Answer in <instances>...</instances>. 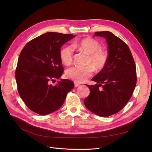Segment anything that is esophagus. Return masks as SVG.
Returning a JSON list of instances; mask_svg holds the SVG:
<instances>
[{
	"label": "esophagus",
	"mask_w": 152,
	"mask_h": 152,
	"mask_svg": "<svg viewBox=\"0 0 152 152\" xmlns=\"http://www.w3.org/2000/svg\"><path fill=\"white\" fill-rule=\"evenodd\" d=\"M80 86V84H78L77 82H75V87H78V86Z\"/></svg>",
	"instance_id": "1"
}]
</instances>
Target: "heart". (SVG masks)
<instances>
[{"instance_id":"b5f03b06","label":"heart","mask_w":152,"mask_h":152,"mask_svg":"<svg viewBox=\"0 0 152 152\" xmlns=\"http://www.w3.org/2000/svg\"><path fill=\"white\" fill-rule=\"evenodd\" d=\"M73 47L78 48L89 54L87 64L84 66H73L66 70V76L75 82H84L89 78L94 71L101 70L106 66L108 61V53L104 49L101 48L98 40L93 38H85L79 42L73 44ZM61 61L65 65H69L73 59V49L70 45L64 46L60 50Z\"/></svg>"}]
</instances>
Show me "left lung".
Returning a JSON list of instances; mask_svg holds the SVG:
<instances>
[{
	"mask_svg": "<svg viewBox=\"0 0 152 152\" xmlns=\"http://www.w3.org/2000/svg\"><path fill=\"white\" fill-rule=\"evenodd\" d=\"M95 35L107 40L108 61L91 79L98 84H86L90 94L84 103L91 112L108 117L121 111L131 99L136 85V67L129 48L122 40L108 31L95 32Z\"/></svg>",
	"mask_w": 152,
	"mask_h": 152,
	"instance_id": "left-lung-1",
	"label": "left lung"
}]
</instances>
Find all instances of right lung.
Segmentation results:
<instances>
[{
	"mask_svg": "<svg viewBox=\"0 0 152 152\" xmlns=\"http://www.w3.org/2000/svg\"><path fill=\"white\" fill-rule=\"evenodd\" d=\"M75 36L48 32L29 41L22 49L15 72L18 91L30 110L41 115L56 111L73 87L70 80L61 79L64 72L60 50Z\"/></svg>",
	"mask_w": 152,
	"mask_h": 152,
	"instance_id": "1",
	"label": "right lung"
}]
</instances>
